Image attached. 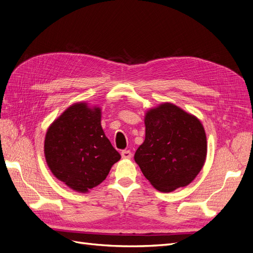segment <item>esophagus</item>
I'll list each match as a JSON object with an SVG mask.
<instances>
[{"mask_svg": "<svg viewBox=\"0 0 253 253\" xmlns=\"http://www.w3.org/2000/svg\"><path fill=\"white\" fill-rule=\"evenodd\" d=\"M132 156H133V154H132V152L129 151V150H124V151L121 152V157L122 158L129 159V158H132Z\"/></svg>", "mask_w": 253, "mask_h": 253, "instance_id": "1", "label": "esophagus"}]
</instances>
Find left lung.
Here are the masks:
<instances>
[{
  "label": "left lung",
  "instance_id": "1",
  "mask_svg": "<svg viewBox=\"0 0 253 253\" xmlns=\"http://www.w3.org/2000/svg\"><path fill=\"white\" fill-rule=\"evenodd\" d=\"M145 139L135 162L155 189L171 192L201 172L207 138L201 121L171 103L150 110L144 118Z\"/></svg>",
  "mask_w": 253,
  "mask_h": 253
}]
</instances>
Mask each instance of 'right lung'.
Returning a JSON list of instances; mask_svg holds the SVG:
<instances>
[{
  "mask_svg": "<svg viewBox=\"0 0 253 253\" xmlns=\"http://www.w3.org/2000/svg\"><path fill=\"white\" fill-rule=\"evenodd\" d=\"M100 121V109L76 103L53 122L45 137L44 153L50 171L78 192L101 183L120 159Z\"/></svg>",
  "mask_w": 253,
  "mask_h": 253,
  "instance_id": "1",
  "label": "right lung"
}]
</instances>
